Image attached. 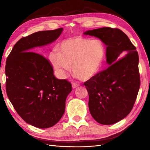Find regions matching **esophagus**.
Returning a JSON list of instances; mask_svg holds the SVG:
<instances>
[{"instance_id":"1","label":"esophagus","mask_w":150,"mask_h":150,"mask_svg":"<svg viewBox=\"0 0 150 150\" xmlns=\"http://www.w3.org/2000/svg\"><path fill=\"white\" fill-rule=\"evenodd\" d=\"M71 85H72V88H73V89H75V88H77L78 86H79V84L75 83V82H72Z\"/></svg>"}]
</instances>
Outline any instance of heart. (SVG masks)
I'll list each match as a JSON object with an SVG mask.
<instances>
[{
  "label": "heart",
  "mask_w": 150,
  "mask_h": 150,
  "mask_svg": "<svg viewBox=\"0 0 150 150\" xmlns=\"http://www.w3.org/2000/svg\"><path fill=\"white\" fill-rule=\"evenodd\" d=\"M59 50V53L53 51L50 54L51 62L59 74L64 77L71 66L75 77L82 81L97 74L105 55V47L100 40L82 37L63 40Z\"/></svg>",
  "instance_id": "obj_1"
}]
</instances>
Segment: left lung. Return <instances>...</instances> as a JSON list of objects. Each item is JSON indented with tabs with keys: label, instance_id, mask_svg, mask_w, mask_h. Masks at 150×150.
<instances>
[{
	"label": "left lung",
	"instance_id": "left-lung-1",
	"mask_svg": "<svg viewBox=\"0 0 150 150\" xmlns=\"http://www.w3.org/2000/svg\"><path fill=\"white\" fill-rule=\"evenodd\" d=\"M84 34L98 38L106 46L109 67L84 84L91 116L98 123L111 125L128 115L135 104L140 88L138 53L128 36L117 28L104 27Z\"/></svg>",
	"mask_w": 150,
	"mask_h": 150
}]
</instances>
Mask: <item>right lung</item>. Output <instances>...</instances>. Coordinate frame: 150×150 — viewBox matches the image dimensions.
<instances>
[{"instance_id":"add662e5","label":"right lung","mask_w":150,"mask_h":150,"mask_svg":"<svg viewBox=\"0 0 150 150\" xmlns=\"http://www.w3.org/2000/svg\"><path fill=\"white\" fill-rule=\"evenodd\" d=\"M63 28L41 31L22 37L15 44L6 64V90L9 100L25 122L48 128L64 113L71 84L53 75L49 60L31 51L58 39Z\"/></svg>"}]
</instances>
